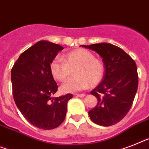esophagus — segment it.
<instances>
[{"label":"esophagus","instance_id":"1","mask_svg":"<svg viewBox=\"0 0 149 149\" xmlns=\"http://www.w3.org/2000/svg\"><path fill=\"white\" fill-rule=\"evenodd\" d=\"M74 95L77 97H85V94H74Z\"/></svg>","mask_w":149,"mask_h":149}]
</instances>
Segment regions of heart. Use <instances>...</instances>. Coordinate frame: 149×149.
Returning a JSON list of instances; mask_svg holds the SVG:
<instances>
[{"label": "heart", "instance_id": "obj_1", "mask_svg": "<svg viewBox=\"0 0 149 149\" xmlns=\"http://www.w3.org/2000/svg\"><path fill=\"white\" fill-rule=\"evenodd\" d=\"M50 71L55 79L62 81L74 71L72 77L61 86V91L66 94H74L95 86L101 81L104 75V65L95 58L88 50L78 49L64 56L56 58L50 64Z\"/></svg>", "mask_w": 149, "mask_h": 149}]
</instances>
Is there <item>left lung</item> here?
I'll return each mask as SVG.
<instances>
[{"label": "left lung", "mask_w": 149, "mask_h": 149, "mask_svg": "<svg viewBox=\"0 0 149 149\" xmlns=\"http://www.w3.org/2000/svg\"><path fill=\"white\" fill-rule=\"evenodd\" d=\"M96 52L103 58L105 73L101 82L91 94L97 104L88 112L94 123L113 126L123 119L130 108L138 88L136 62L123 50L107 42L81 45Z\"/></svg>", "instance_id": "1"}]
</instances>
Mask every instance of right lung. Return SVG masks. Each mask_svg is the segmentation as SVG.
I'll list each match as a JSON object with an SVG mask.
<instances>
[{
	"label": "right lung",
	"instance_id": "right-lung-1",
	"mask_svg": "<svg viewBox=\"0 0 149 149\" xmlns=\"http://www.w3.org/2000/svg\"><path fill=\"white\" fill-rule=\"evenodd\" d=\"M64 48L41 40L19 55L11 70L13 95L23 116L36 127L52 130L60 126L72 94L52 98L58 86L50 64Z\"/></svg>",
	"mask_w": 149,
	"mask_h": 149
}]
</instances>
